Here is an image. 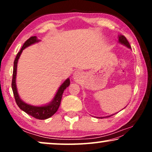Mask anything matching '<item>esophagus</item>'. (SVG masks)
I'll return each mask as SVG.
<instances>
[{
	"mask_svg": "<svg viewBox=\"0 0 152 152\" xmlns=\"http://www.w3.org/2000/svg\"><path fill=\"white\" fill-rule=\"evenodd\" d=\"M82 77V72L79 71V70H77L74 72L73 74V78L74 80L76 81V82H79L81 79Z\"/></svg>",
	"mask_w": 152,
	"mask_h": 152,
	"instance_id": "esophagus-1",
	"label": "esophagus"
}]
</instances>
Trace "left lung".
<instances>
[{"instance_id":"8db88e82","label":"left lung","mask_w":152,"mask_h":152,"mask_svg":"<svg viewBox=\"0 0 152 152\" xmlns=\"http://www.w3.org/2000/svg\"><path fill=\"white\" fill-rule=\"evenodd\" d=\"M118 41H119V42L120 43H122V44H123L125 45V46H126L127 48H129L132 49V48H131V45L129 44V41H127V39H126V37L124 36V35H120L119 36V39H118ZM111 116V115H110ZM110 116H107V117H110ZM104 117H102L100 118H104Z\"/></svg>"}]
</instances>
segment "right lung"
Returning <instances> with one entry per match:
<instances>
[{"mask_svg":"<svg viewBox=\"0 0 152 152\" xmlns=\"http://www.w3.org/2000/svg\"><path fill=\"white\" fill-rule=\"evenodd\" d=\"M39 40H38L37 37H31L29 38L26 42L24 43L23 45L20 49V50L18 52L17 55L15 58V60L14 61V69H13V77H12V91H13V93L14 95V98H15L16 102L17 104L18 107L20 108L22 111L26 112L28 115H30L32 117H34L37 119L39 120H45L48 119V118H50L55 114L57 111L59 109L60 103H61L62 95L65 89L70 85V79L68 78L61 86L59 87L58 89L57 93H56L55 97L53 99V101L48 104L41 106V107H35V106H32L30 104H28L25 103L23 101L21 100L20 98L19 95H18L17 88H16V69H17V63L18 60L19 59L20 54L23 52V50L26 48L28 47L29 45L34 44V43L39 42Z\"/></svg>","mask_w":152,"mask_h":152,"instance_id":"1","label":"right lung"}]
</instances>
